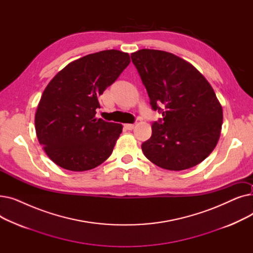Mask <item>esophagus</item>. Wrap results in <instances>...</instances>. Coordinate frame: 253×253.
I'll return each mask as SVG.
<instances>
[{
    "label": "esophagus",
    "instance_id": "obj_1",
    "mask_svg": "<svg viewBox=\"0 0 253 253\" xmlns=\"http://www.w3.org/2000/svg\"><path fill=\"white\" fill-rule=\"evenodd\" d=\"M124 127H125V129H127V130H132V129L134 128V125H133V124H125Z\"/></svg>",
    "mask_w": 253,
    "mask_h": 253
}]
</instances>
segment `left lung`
Returning a JSON list of instances; mask_svg holds the SVG:
<instances>
[{
  "instance_id": "1",
  "label": "left lung",
  "mask_w": 253,
  "mask_h": 253,
  "mask_svg": "<svg viewBox=\"0 0 253 253\" xmlns=\"http://www.w3.org/2000/svg\"><path fill=\"white\" fill-rule=\"evenodd\" d=\"M131 59L152 109L163 116L141 144L144 156L173 171L201 163L216 147L222 125V108L213 88L193 64L172 53L141 49ZM161 103L164 109L158 106Z\"/></svg>"
}]
</instances>
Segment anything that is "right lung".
Wrapping results in <instances>:
<instances>
[{
	"label": "right lung",
	"instance_id": "add662e5",
	"mask_svg": "<svg viewBox=\"0 0 253 253\" xmlns=\"http://www.w3.org/2000/svg\"><path fill=\"white\" fill-rule=\"evenodd\" d=\"M130 63L128 53L104 50L72 61L45 88L35 116L36 133L59 167L86 171L108 159L121 124L95 118L99 96Z\"/></svg>",
	"mask_w": 253,
	"mask_h": 253
}]
</instances>
